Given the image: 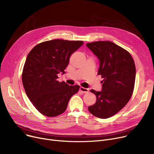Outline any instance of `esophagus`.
I'll list each match as a JSON object with an SVG mask.
<instances>
[{"instance_id":"1","label":"esophagus","mask_w":154,"mask_h":154,"mask_svg":"<svg viewBox=\"0 0 154 154\" xmlns=\"http://www.w3.org/2000/svg\"><path fill=\"white\" fill-rule=\"evenodd\" d=\"M80 91L82 92V93H87L88 92V88H84L83 87H80Z\"/></svg>"}]
</instances>
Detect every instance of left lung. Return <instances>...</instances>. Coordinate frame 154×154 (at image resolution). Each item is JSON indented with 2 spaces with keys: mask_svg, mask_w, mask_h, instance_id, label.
Segmentation results:
<instances>
[{
  "mask_svg": "<svg viewBox=\"0 0 154 154\" xmlns=\"http://www.w3.org/2000/svg\"><path fill=\"white\" fill-rule=\"evenodd\" d=\"M86 45L98 57V75L103 79L102 91H91L97 100L88 109L97 117L107 119L122 109L131 98L135 80V63L130 53L114 42L98 41Z\"/></svg>",
  "mask_w": 154,
  "mask_h": 154,
  "instance_id": "left-lung-1",
  "label": "left lung"
}]
</instances>
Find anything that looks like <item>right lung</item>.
Segmentation results:
<instances>
[{"instance_id": "right-lung-1", "label": "right lung", "mask_w": 154, "mask_h": 154, "mask_svg": "<svg viewBox=\"0 0 154 154\" xmlns=\"http://www.w3.org/2000/svg\"><path fill=\"white\" fill-rule=\"evenodd\" d=\"M83 41L62 39L48 40L35 45L28 54L22 80L26 93L35 109L47 117L66 111L71 97L80 86L59 82L57 75L65 73L71 55Z\"/></svg>"}]
</instances>
